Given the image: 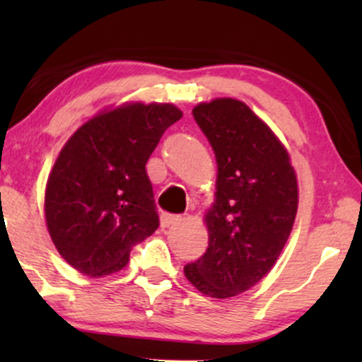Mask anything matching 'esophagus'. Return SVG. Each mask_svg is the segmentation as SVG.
Wrapping results in <instances>:
<instances>
[{
  "label": "esophagus",
  "mask_w": 362,
  "mask_h": 362,
  "mask_svg": "<svg viewBox=\"0 0 362 362\" xmlns=\"http://www.w3.org/2000/svg\"><path fill=\"white\" fill-rule=\"evenodd\" d=\"M177 222H181V216L168 214V212H165V214H161V226L163 227H170L173 224H177Z\"/></svg>",
  "instance_id": "obj_1"
}]
</instances>
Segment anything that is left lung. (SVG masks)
Wrapping results in <instances>:
<instances>
[{
  "instance_id": "1",
  "label": "left lung",
  "mask_w": 362,
  "mask_h": 362,
  "mask_svg": "<svg viewBox=\"0 0 362 362\" xmlns=\"http://www.w3.org/2000/svg\"><path fill=\"white\" fill-rule=\"evenodd\" d=\"M192 117L214 150L217 191L206 214L209 245L185 275L201 293L229 298L275 265L293 227L298 186L284 145L244 102L216 98Z\"/></svg>"
}]
</instances>
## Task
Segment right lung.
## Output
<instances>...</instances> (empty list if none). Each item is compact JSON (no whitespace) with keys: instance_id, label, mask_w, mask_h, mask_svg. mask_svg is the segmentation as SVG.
Returning a JSON list of instances; mask_svg holds the SVG:
<instances>
[{"instance_id":"right-lung-1","label":"right lung","mask_w":362,"mask_h":362,"mask_svg":"<svg viewBox=\"0 0 362 362\" xmlns=\"http://www.w3.org/2000/svg\"><path fill=\"white\" fill-rule=\"evenodd\" d=\"M182 117L171 103H128L78 128L46 187V222L62 259L88 276L122 270L160 226L146 161Z\"/></svg>"}]
</instances>
